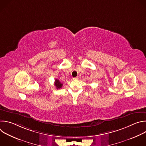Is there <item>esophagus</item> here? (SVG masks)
<instances>
[{
  "mask_svg": "<svg viewBox=\"0 0 146 146\" xmlns=\"http://www.w3.org/2000/svg\"><path fill=\"white\" fill-rule=\"evenodd\" d=\"M78 77H76L73 78V80H78Z\"/></svg>",
  "mask_w": 146,
  "mask_h": 146,
  "instance_id": "obj_1",
  "label": "esophagus"
}]
</instances>
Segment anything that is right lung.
I'll use <instances>...</instances> for the list:
<instances>
[{"label": "right lung", "mask_w": 146, "mask_h": 146, "mask_svg": "<svg viewBox=\"0 0 146 146\" xmlns=\"http://www.w3.org/2000/svg\"><path fill=\"white\" fill-rule=\"evenodd\" d=\"M54 85L56 87V88L58 90V89H60V88L62 87V86H63V84L62 83H61L59 80L58 79H56L55 80V82H54Z\"/></svg>", "instance_id": "right-lung-1"}]
</instances>
